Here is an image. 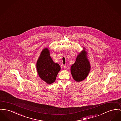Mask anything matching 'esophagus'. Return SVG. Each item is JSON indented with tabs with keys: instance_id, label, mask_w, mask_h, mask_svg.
<instances>
[{
	"instance_id": "34e87169",
	"label": "esophagus",
	"mask_w": 121,
	"mask_h": 121,
	"mask_svg": "<svg viewBox=\"0 0 121 121\" xmlns=\"http://www.w3.org/2000/svg\"><path fill=\"white\" fill-rule=\"evenodd\" d=\"M63 68H64L65 70H66V69H67V67L66 65H63Z\"/></svg>"
}]
</instances>
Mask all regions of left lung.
<instances>
[{
    "mask_svg": "<svg viewBox=\"0 0 121 121\" xmlns=\"http://www.w3.org/2000/svg\"><path fill=\"white\" fill-rule=\"evenodd\" d=\"M90 65L86 56V52L82 51L76 59V62L71 68V73L73 79L77 82L85 79L89 74Z\"/></svg>",
    "mask_w": 121,
    "mask_h": 121,
    "instance_id": "left-lung-1",
    "label": "left lung"
}]
</instances>
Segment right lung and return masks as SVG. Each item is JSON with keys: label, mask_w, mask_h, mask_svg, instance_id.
Here are the masks:
<instances>
[{"label": "right lung", "mask_w": 121, "mask_h": 121, "mask_svg": "<svg viewBox=\"0 0 121 121\" xmlns=\"http://www.w3.org/2000/svg\"><path fill=\"white\" fill-rule=\"evenodd\" d=\"M60 69L59 65L55 63L50 56L48 48L43 49L37 63V72L41 78L51 84L56 80Z\"/></svg>", "instance_id": "right-lung-1"}]
</instances>
